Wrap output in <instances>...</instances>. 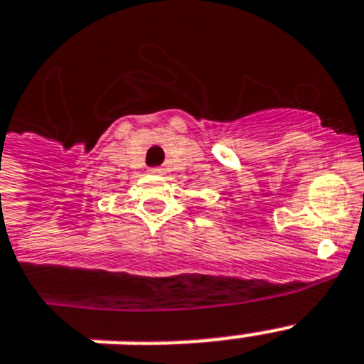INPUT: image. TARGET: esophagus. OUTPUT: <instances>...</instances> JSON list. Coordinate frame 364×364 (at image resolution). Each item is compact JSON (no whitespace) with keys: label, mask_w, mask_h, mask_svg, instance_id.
Here are the masks:
<instances>
[{"label":"esophagus","mask_w":364,"mask_h":364,"mask_svg":"<svg viewBox=\"0 0 364 364\" xmlns=\"http://www.w3.org/2000/svg\"><path fill=\"white\" fill-rule=\"evenodd\" d=\"M151 173H156V176H160V173H164V168H151Z\"/></svg>","instance_id":"obj_1"}]
</instances>
